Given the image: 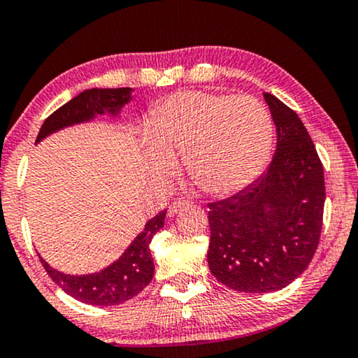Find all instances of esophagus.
<instances>
[{"label":"esophagus","instance_id":"34e87169","mask_svg":"<svg viewBox=\"0 0 358 358\" xmlns=\"http://www.w3.org/2000/svg\"><path fill=\"white\" fill-rule=\"evenodd\" d=\"M189 205H192V203H189V200H185V198H178V200H175L173 203H170L169 216H175L176 213H180V211L183 210V208H187Z\"/></svg>","mask_w":358,"mask_h":358}]
</instances>
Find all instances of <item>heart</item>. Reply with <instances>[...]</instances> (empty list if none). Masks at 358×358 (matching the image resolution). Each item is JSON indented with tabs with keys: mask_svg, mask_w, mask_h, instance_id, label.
I'll return each mask as SVG.
<instances>
[{
	"mask_svg": "<svg viewBox=\"0 0 358 358\" xmlns=\"http://www.w3.org/2000/svg\"><path fill=\"white\" fill-rule=\"evenodd\" d=\"M274 142L268 108L251 96L183 90L153 107L145 150L152 173L173 171L175 153L192 182L215 196L236 193L264 170Z\"/></svg>",
	"mask_w": 358,
	"mask_h": 358,
	"instance_id": "obj_1",
	"label": "heart"
}]
</instances>
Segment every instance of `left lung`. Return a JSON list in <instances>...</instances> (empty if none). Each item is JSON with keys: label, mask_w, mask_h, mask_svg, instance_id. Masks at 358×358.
Returning <instances> with one entry per match:
<instances>
[{"label": "left lung", "mask_w": 358, "mask_h": 358, "mask_svg": "<svg viewBox=\"0 0 358 358\" xmlns=\"http://www.w3.org/2000/svg\"><path fill=\"white\" fill-rule=\"evenodd\" d=\"M278 145L255 183L210 203L208 266L239 292H273L304 273L322 231L324 166L299 115L264 92Z\"/></svg>", "instance_id": "1"}]
</instances>
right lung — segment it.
Instances as JSON below:
<instances>
[{
	"label": "right lung",
	"mask_w": 358,
	"mask_h": 358,
	"mask_svg": "<svg viewBox=\"0 0 358 358\" xmlns=\"http://www.w3.org/2000/svg\"><path fill=\"white\" fill-rule=\"evenodd\" d=\"M130 92H132L130 87L84 90L44 120L36 143L64 127L87 122L99 114L108 112V114L117 115L120 108L130 101ZM165 215L166 211H162L153 216L145 224V229L124 251V255L99 273L84 275L59 273L39 256L41 264L44 266L49 278L74 299L92 306L122 304L132 299L150 284L153 271H155L150 243L152 238L164 228Z\"/></svg>",
	"instance_id": "obj_1"
}]
</instances>
